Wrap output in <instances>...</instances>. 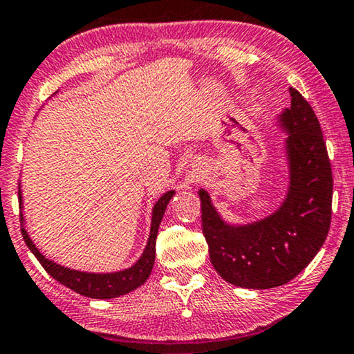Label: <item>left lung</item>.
<instances>
[{"instance_id":"obj_1","label":"left lung","mask_w":354,"mask_h":354,"mask_svg":"<svg viewBox=\"0 0 354 354\" xmlns=\"http://www.w3.org/2000/svg\"><path fill=\"white\" fill-rule=\"evenodd\" d=\"M274 118L284 132L288 187L273 212L252 222L223 218L211 194L198 189L203 233L215 271L244 289H273L294 279L324 244L332 214V171L319 121L299 91Z\"/></svg>"}]
</instances>
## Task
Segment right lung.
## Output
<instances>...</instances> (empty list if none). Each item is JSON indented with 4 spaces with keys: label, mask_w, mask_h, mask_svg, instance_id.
<instances>
[{
    "label": "right lung",
    "mask_w": 354,
    "mask_h": 354,
    "mask_svg": "<svg viewBox=\"0 0 354 354\" xmlns=\"http://www.w3.org/2000/svg\"><path fill=\"white\" fill-rule=\"evenodd\" d=\"M57 94V92H55ZM54 94V95H55ZM176 194L174 189H169L158 201L153 204L151 209V223H150V234H148L145 249L137 262L129 266V268L118 270V271H106V273H95V271H81L73 270L68 266H64L54 260L46 257V255L38 249V245L33 243L32 236L28 234L27 223H25L24 217V196H22V188L19 183V204H20V217H22V234L25 243H27L28 249L32 250V254L39 260V263L43 265V268L53 276L55 281H59L60 284L66 286V288L78 292L80 295L89 297V299H100V300H109L116 299V297L126 295L129 292L140 288L142 284H145L148 276L151 274L153 265H155V255H156V236H158V228L162 220V215L166 212V207L171 198Z\"/></svg>",
    "instance_id": "obj_1"
}]
</instances>
